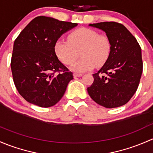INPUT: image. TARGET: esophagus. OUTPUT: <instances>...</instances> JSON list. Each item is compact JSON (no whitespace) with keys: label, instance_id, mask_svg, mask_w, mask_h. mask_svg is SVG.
Returning <instances> with one entry per match:
<instances>
[{"label":"esophagus","instance_id":"esophagus-1","mask_svg":"<svg viewBox=\"0 0 153 153\" xmlns=\"http://www.w3.org/2000/svg\"><path fill=\"white\" fill-rule=\"evenodd\" d=\"M73 75L74 77H79V76H82V74H77V73H74Z\"/></svg>","mask_w":153,"mask_h":153}]
</instances>
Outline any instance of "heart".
<instances>
[{
	"mask_svg": "<svg viewBox=\"0 0 153 153\" xmlns=\"http://www.w3.org/2000/svg\"><path fill=\"white\" fill-rule=\"evenodd\" d=\"M111 49L109 37L88 28L74 30L68 36V40L58 39L53 45L56 56L67 65L74 62L80 51L82 58L71 68L78 73L91 70L95 65L97 67L105 65L109 59Z\"/></svg>",
	"mask_w": 153,
	"mask_h": 153,
	"instance_id": "obj_1",
	"label": "heart"
}]
</instances>
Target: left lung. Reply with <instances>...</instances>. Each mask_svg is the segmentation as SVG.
Wrapping results in <instances>:
<instances>
[{
	"label": "left lung",
	"mask_w": 153,
	"mask_h": 153,
	"mask_svg": "<svg viewBox=\"0 0 153 153\" xmlns=\"http://www.w3.org/2000/svg\"><path fill=\"white\" fill-rule=\"evenodd\" d=\"M89 26L102 29L111 39L109 59L87 88L94 102L107 108L122 106L132 98L143 71L141 48L134 36L122 23L101 22Z\"/></svg>",
	"instance_id": "8db88e82"
}]
</instances>
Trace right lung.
Segmentation results:
<instances>
[{
    "label": "right lung",
    "mask_w": 153,
    "mask_h": 153,
    "mask_svg": "<svg viewBox=\"0 0 153 153\" xmlns=\"http://www.w3.org/2000/svg\"><path fill=\"white\" fill-rule=\"evenodd\" d=\"M76 26L39 16L15 40L11 59L12 77L19 94L28 102L48 108L63 97L74 79L73 73L58 59L53 45L62 34Z\"/></svg>",
    "instance_id": "obj_1"
}]
</instances>
